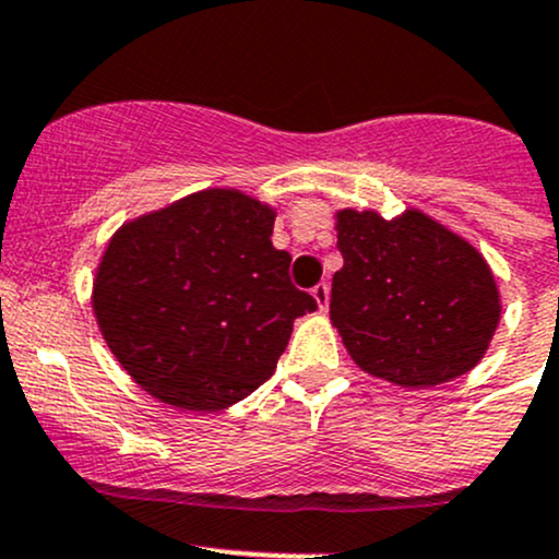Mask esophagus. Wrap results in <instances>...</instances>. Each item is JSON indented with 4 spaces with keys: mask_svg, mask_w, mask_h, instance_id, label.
Wrapping results in <instances>:
<instances>
[{
    "mask_svg": "<svg viewBox=\"0 0 559 559\" xmlns=\"http://www.w3.org/2000/svg\"><path fill=\"white\" fill-rule=\"evenodd\" d=\"M312 299L318 302V310H329V284L323 281V284H318L316 289H312Z\"/></svg>",
    "mask_w": 559,
    "mask_h": 559,
    "instance_id": "1",
    "label": "esophagus"
}]
</instances>
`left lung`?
Segmentation results:
<instances>
[{"label":"left lung","instance_id":"1","mask_svg":"<svg viewBox=\"0 0 559 559\" xmlns=\"http://www.w3.org/2000/svg\"><path fill=\"white\" fill-rule=\"evenodd\" d=\"M334 217L345 265L334 273L329 316L349 358L408 390L475 369L501 318L486 257L419 210Z\"/></svg>","mask_w":559,"mask_h":559}]
</instances>
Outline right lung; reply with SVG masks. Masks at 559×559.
Instances as JSON below:
<instances>
[{
	"mask_svg": "<svg viewBox=\"0 0 559 559\" xmlns=\"http://www.w3.org/2000/svg\"><path fill=\"white\" fill-rule=\"evenodd\" d=\"M273 223V206L210 188L110 236L92 310L121 369L156 401L210 414L273 377L294 318L318 308L292 284Z\"/></svg>",
	"mask_w": 559,
	"mask_h": 559,
	"instance_id": "add662e5",
	"label": "right lung"
}]
</instances>
